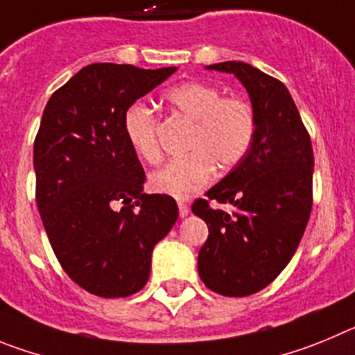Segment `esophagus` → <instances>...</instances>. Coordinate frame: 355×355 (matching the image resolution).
Instances as JSON below:
<instances>
[{
  "label": "esophagus",
  "instance_id": "1",
  "mask_svg": "<svg viewBox=\"0 0 355 355\" xmlns=\"http://www.w3.org/2000/svg\"><path fill=\"white\" fill-rule=\"evenodd\" d=\"M178 214H180V217L187 216L189 214V205L184 203V201H178Z\"/></svg>",
  "mask_w": 355,
  "mask_h": 355
}]
</instances>
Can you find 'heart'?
<instances>
[{"mask_svg":"<svg viewBox=\"0 0 355 355\" xmlns=\"http://www.w3.org/2000/svg\"><path fill=\"white\" fill-rule=\"evenodd\" d=\"M166 101L182 116L191 120L193 130L187 152L168 162L150 177V187L159 194L187 200L200 193L219 171L241 164L257 136V111L242 97H225L219 88L205 83H185L166 94ZM123 129L134 152L148 164L161 159L157 116L145 104H132L123 118Z\"/></svg>","mask_w":355,"mask_h":355,"instance_id":"b5f03b06","label":"heart"}]
</instances>
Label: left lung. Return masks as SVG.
Instances as JSON below:
<instances>
[{
  "mask_svg": "<svg viewBox=\"0 0 355 355\" xmlns=\"http://www.w3.org/2000/svg\"><path fill=\"white\" fill-rule=\"evenodd\" d=\"M233 74L257 111V136L244 161L196 200L209 226L198 272L212 292L245 297L272 283L299 248L313 205L311 139L286 86L244 62L207 67ZM230 202L232 214L209 207Z\"/></svg>",
  "mask_w": 355,
  "mask_h": 355,
  "instance_id": "8db88e82",
  "label": "left lung"
}]
</instances>
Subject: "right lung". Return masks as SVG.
Returning <instances> with one entry per match:
<instances>
[{
	"label": "right lung",
	"instance_id": "1",
	"mask_svg": "<svg viewBox=\"0 0 355 355\" xmlns=\"http://www.w3.org/2000/svg\"><path fill=\"white\" fill-rule=\"evenodd\" d=\"M175 70L92 63L44 110L33 145L38 212L63 270L94 295L139 292L155 244L177 221L173 198L143 193L145 171L123 129L127 110Z\"/></svg>",
	"mask_w": 355,
	"mask_h": 355
}]
</instances>
